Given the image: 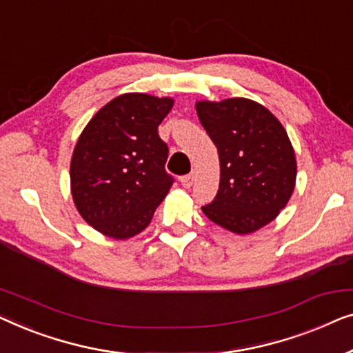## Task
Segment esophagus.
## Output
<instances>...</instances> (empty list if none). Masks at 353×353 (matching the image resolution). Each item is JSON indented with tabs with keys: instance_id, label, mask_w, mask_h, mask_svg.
Listing matches in <instances>:
<instances>
[{
	"instance_id": "34e87169",
	"label": "esophagus",
	"mask_w": 353,
	"mask_h": 353,
	"mask_svg": "<svg viewBox=\"0 0 353 353\" xmlns=\"http://www.w3.org/2000/svg\"><path fill=\"white\" fill-rule=\"evenodd\" d=\"M193 181H195V172H190V174H185V176H182L181 177V183L185 188H190L192 187V183H193Z\"/></svg>"
}]
</instances>
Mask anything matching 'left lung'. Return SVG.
Here are the masks:
<instances>
[{
    "label": "left lung",
    "mask_w": 353,
    "mask_h": 353,
    "mask_svg": "<svg viewBox=\"0 0 353 353\" xmlns=\"http://www.w3.org/2000/svg\"><path fill=\"white\" fill-rule=\"evenodd\" d=\"M196 113L221 163L219 190L201 206L203 212L238 235L259 230L294 190L296 157L285 128L265 107L245 97L196 102Z\"/></svg>",
    "instance_id": "1"
}]
</instances>
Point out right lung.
I'll return each mask as SVG.
<instances>
[{
  "label": "right lung",
  "instance_id": "1",
  "mask_svg": "<svg viewBox=\"0 0 353 353\" xmlns=\"http://www.w3.org/2000/svg\"><path fill=\"white\" fill-rule=\"evenodd\" d=\"M170 97L129 92L103 105L79 136L70 165L72 196L97 232L129 238L150 224L174 177L165 170L166 142L158 126Z\"/></svg>",
  "mask_w": 353,
  "mask_h": 353
}]
</instances>
